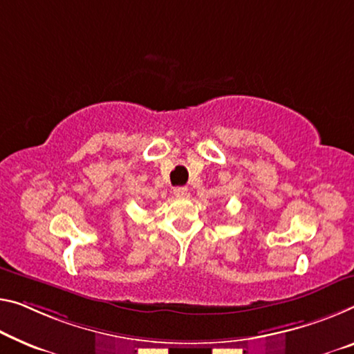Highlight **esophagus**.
I'll list each match as a JSON object with an SVG mask.
<instances>
[{
	"mask_svg": "<svg viewBox=\"0 0 354 354\" xmlns=\"http://www.w3.org/2000/svg\"><path fill=\"white\" fill-rule=\"evenodd\" d=\"M174 194H176L177 198H185V196L188 194V188H187V187H177V188H174Z\"/></svg>",
	"mask_w": 354,
	"mask_h": 354,
	"instance_id": "34e87169",
	"label": "esophagus"
}]
</instances>
